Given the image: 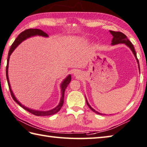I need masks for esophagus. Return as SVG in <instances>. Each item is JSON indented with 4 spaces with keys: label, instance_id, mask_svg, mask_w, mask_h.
<instances>
[{
    "label": "esophagus",
    "instance_id": "1",
    "mask_svg": "<svg viewBox=\"0 0 147 147\" xmlns=\"http://www.w3.org/2000/svg\"><path fill=\"white\" fill-rule=\"evenodd\" d=\"M74 75H75V76H77V72H74Z\"/></svg>",
    "mask_w": 147,
    "mask_h": 147
}]
</instances>
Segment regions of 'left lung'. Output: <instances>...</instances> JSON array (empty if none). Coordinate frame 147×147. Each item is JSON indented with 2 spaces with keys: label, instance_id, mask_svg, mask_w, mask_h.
Listing matches in <instances>:
<instances>
[{
  "label": "left lung",
  "instance_id": "8db88e82",
  "mask_svg": "<svg viewBox=\"0 0 147 147\" xmlns=\"http://www.w3.org/2000/svg\"><path fill=\"white\" fill-rule=\"evenodd\" d=\"M109 32L111 34L113 35V40H112V43H111V45H117V44H119V43H125L127 46H128L131 49V50L132 52V53L134 54V56L136 57V59L137 60V62L138 63V67H139V70L140 71V65H139V61H138V58H137V56H136V51H135V49L133 45H132V43L130 41L127 37L126 36V35H125L123 34V33L121 32H117V31H113V30H109ZM86 104L88 106V107H90V109H91V110H92L93 112L96 113V114H98V115H102L101 113H100L97 111H96L93 109L92 107L90 106V105L88 104V102L87 101V100L86 99Z\"/></svg>",
  "mask_w": 147,
  "mask_h": 147
}]
</instances>
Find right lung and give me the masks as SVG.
Masks as SVG:
<instances>
[{"mask_svg":"<svg viewBox=\"0 0 147 147\" xmlns=\"http://www.w3.org/2000/svg\"><path fill=\"white\" fill-rule=\"evenodd\" d=\"M42 36L44 37H48L47 34H46L45 32H43V30H41L40 29H26L24 31L22 32L18 36V37L16 38V40L14 41L13 43L11 46V48L9 49V53H8V57H7V66H6V69H5V73H6V78H7V81L8 83V86H9V91L11 93V96L13 99L15 100L16 103H17L19 106L22 107L24 109H26L27 111L29 112L30 113H32V115H36V116H49V115H52L57 113L61 109V108L63 106V103H64V94H65V91L66 90V87L68 86V85L69 84V83L71 81V76L69 75L68 77L63 81L61 84V93H62V96L61 98V100L58 106L55 107L54 109H51L50 111H37V110H33L31 109H29L28 107H25L23 106L22 104H20L19 102L17 99L16 98V97L14 95V94L13 93V91L11 90V88L10 86V83L9 81V78H8V65H9V57L11 54L12 52H13L14 50L15 49V48L17 47L19 44H20L21 42H22L24 40H26L27 38H30L31 36Z\"/></svg>","mask_w":147,"mask_h":147,"instance_id":"add662e5","label":"right lung"}]
</instances>
